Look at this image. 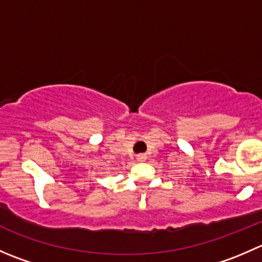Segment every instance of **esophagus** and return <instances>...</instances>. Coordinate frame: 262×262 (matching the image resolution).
Masks as SVG:
<instances>
[{
	"mask_svg": "<svg viewBox=\"0 0 262 262\" xmlns=\"http://www.w3.org/2000/svg\"><path fill=\"white\" fill-rule=\"evenodd\" d=\"M137 160H138L139 162H143V161H146V160H147V156H146V155H143V153H142V155H138V156H137Z\"/></svg>",
	"mask_w": 262,
	"mask_h": 262,
	"instance_id": "34e87169",
	"label": "esophagus"
}]
</instances>
